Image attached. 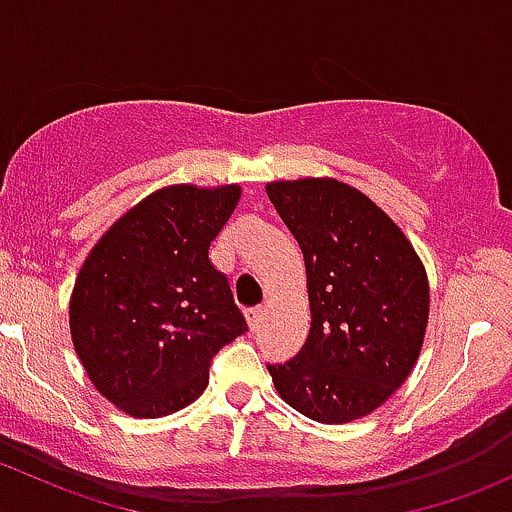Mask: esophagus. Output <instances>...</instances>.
I'll return each instance as SVG.
<instances>
[{
    "mask_svg": "<svg viewBox=\"0 0 512 512\" xmlns=\"http://www.w3.org/2000/svg\"><path fill=\"white\" fill-rule=\"evenodd\" d=\"M265 312H267V309L262 307V304H257V307H250V309H247L245 317H247V322H250V327H252V329H255L257 324L262 322V317H265Z\"/></svg>",
    "mask_w": 512,
    "mask_h": 512,
    "instance_id": "1",
    "label": "esophagus"
}]
</instances>
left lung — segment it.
Here are the masks:
<instances>
[{
	"mask_svg": "<svg viewBox=\"0 0 512 512\" xmlns=\"http://www.w3.org/2000/svg\"><path fill=\"white\" fill-rule=\"evenodd\" d=\"M307 265L312 327L297 356L267 364L282 399L319 423L379 409L406 381L428 322V280L404 232L332 178L267 185Z\"/></svg>",
	"mask_w": 512,
	"mask_h": 512,
	"instance_id": "8db88e82",
	"label": "left lung"
}]
</instances>
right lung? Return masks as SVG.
<instances>
[{"instance_id": "1", "label": "right lung", "mask_w": 512, "mask_h": 512, "mask_svg": "<svg viewBox=\"0 0 512 512\" xmlns=\"http://www.w3.org/2000/svg\"><path fill=\"white\" fill-rule=\"evenodd\" d=\"M237 200V185L163 188L86 257L71 337L96 389L126 414L160 418L193 404L213 356L247 332L230 282L210 262Z\"/></svg>"}]
</instances>
